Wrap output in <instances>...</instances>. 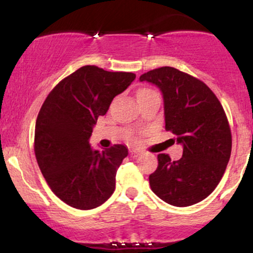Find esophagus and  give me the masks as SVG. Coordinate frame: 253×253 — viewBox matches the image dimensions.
Listing matches in <instances>:
<instances>
[{
  "mask_svg": "<svg viewBox=\"0 0 253 253\" xmlns=\"http://www.w3.org/2000/svg\"><path fill=\"white\" fill-rule=\"evenodd\" d=\"M141 155V152L139 150H129V157L130 158H136Z\"/></svg>",
  "mask_w": 253,
  "mask_h": 253,
  "instance_id": "esophagus-1",
  "label": "esophagus"
}]
</instances>
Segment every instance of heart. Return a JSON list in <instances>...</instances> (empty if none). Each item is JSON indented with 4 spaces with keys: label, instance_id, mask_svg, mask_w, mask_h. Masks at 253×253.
<instances>
[{
    "label": "heart",
    "instance_id": "obj_1",
    "mask_svg": "<svg viewBox=\"0 0 253 253\" xmlns=\"http://www.w3.org/2000/svg\"><path fill=\"white\" fill-rule=\"evenodd\" d=\"M152 92H155L153 90H151L149 88H141L138 90V92H136V97H143V96H146V95L149 94H152Z\"/></svg>",
    "mask_w": 253,
    "mask_h": 253
}]
</instances>
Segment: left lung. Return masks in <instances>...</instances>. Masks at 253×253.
Returning <instances> with one entry per match:
<instances>
[{"label": "left lung", "instance_id": "1", "mask_svg": "<svg viewBox=\"0 0 253 253\" xmlns=\"http://www.w3.org/2000/svg\"><path fill=\"white\" fill-rule=\"evenodd\" d=\"M140 82L163 92L165 129L183 144V156L171 161L159 153L150 187L159 199L176 207L205 200L221 181L231 157L232 134L221 103L207 84L171 66L141 75Z\"/></svg>", "mask_w": 253, "mask_h": 253}]
</instances>
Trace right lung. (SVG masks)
I'll list each match as a JSON object with an SVG mask.
<instances>
[{"instance_id":"1","label":"right lung","mask_w":253,"mask_h":253,"mask_svg":"<svg viewBox=\"0 0 253 253\" xmlns=\"http://www.w3.org/2000/svg\"><path fill=\"white\" fill-rule=\"evenodd\" d=\"M132 72H110L85 65L51 90L38 114L34 153L48 187L66 205L88 211L115 190V175L128 155L124 145L91 150L97 118L134 81Z\"/></svg>"}]
</instances>
